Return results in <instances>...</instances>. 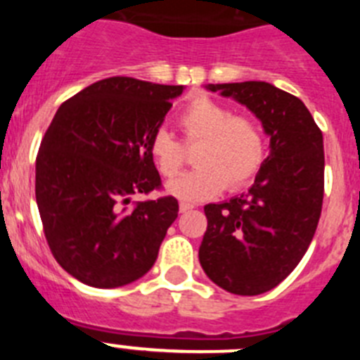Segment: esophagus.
<instances>
[{
    "label": "esophagus",
    "mask_w": 360,
    "mask_h": 360,
    "mask_svg": "<svg viewBox=\"0 0 360 360\" xmlns=\"http://www.w3.org/2000/svg\"><path fill=\"white\" fill-rule=\"evenodd\" d=\"M191 209H195V203H187V202H180V212H187Z\"/></svg>",
    "instance_id": "34e87169"
}]
</instances>
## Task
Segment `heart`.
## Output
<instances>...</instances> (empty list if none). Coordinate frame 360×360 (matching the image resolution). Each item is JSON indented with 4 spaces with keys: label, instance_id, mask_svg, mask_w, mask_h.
<instances>
[{
    "label": "heart",
    "instance_id": "heart-1",
    "mask_svg": "<svg viewBox=\"0 0 360 360\" xmlns=\"http://www.w3.org/2000/svg\"><path fill=\"white\" fill-rule=\"evenodd\" d=\"M187 146H196L195 169L167 184V193L187 202H200L227 189L236 191L252 180L265 158L262 126L247 115L209 97L191 101L178 117ZM149 153L158 173L171 178L187 162L186 149L171 133L158 129L149 141Z\"/></svg>",
    "mask_w": 360,
    "mask_h": 360
}]
</instances>
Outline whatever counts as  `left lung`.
<instances>
[{"mask_svg": "<svg viewBox=\"0 0 360 360\" xmlns=\"http://www.w3.org/2000/svg\"><path fill=\"white\" fill-rule=\"evenodd\" d=\"M245 104L270 136L247 195L203 207L200 265L231 294L257 295L297 266L319 224L324 195L323 133L303 101L263 81L207 84Z\"/></svg>", "mask_w": 360, "mask_h": 360, "instance_id": "obj_1", "label": "left lung"}]
</instances>
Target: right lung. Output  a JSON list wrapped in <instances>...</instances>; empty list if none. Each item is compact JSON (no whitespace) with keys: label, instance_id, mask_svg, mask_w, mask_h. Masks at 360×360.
<instances>
[{"label":"right lung","instance_id":"right-lung-1","mask_svg":"<svg viewBox=\"0 0 360 360\" xmlns=\"http://www.w3.org/2000/svg\"><path fill=\"white\" fill-rule=\"evenodd\" d=\"M184 86L133 77L94 82L57 110L36 158V202L57 263L84 285L117 288L157 262L178 216L173 196L135 202L160 189L149 153Z\"/></svg>","mask_w":360,"mask_h":360}]
</instances>
